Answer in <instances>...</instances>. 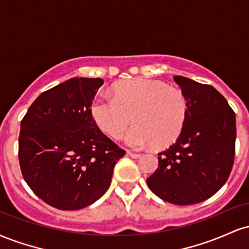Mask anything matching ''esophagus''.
<instances>
[{
	"label": "esophagus",
	"mask_w": 249,
	"mask_h": 249,
	"mask_svg": "<svg viewBox=\"0 0 249 249\" xmlns=\"http://www.w3.org/2000/svg\"><path fill=\"white\" fill-rule=\"evenodd\" d=\"M127 156H128V157H131V158L137 159V158H139V157H141L142 154H139V153H134V152H131V151H128V152H127Z\"/></svg>",
	"instance_id": "1"
}]
</instances>
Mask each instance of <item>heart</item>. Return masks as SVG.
Masks as SVG:
<instances>
[{
	"label": "heart",
	"instance_id": "b5f03b06",
	"mask_svg": "<svg viewBox=\"0 0 249 249\" xmlns=\"http://www.w3.org/2000/svg\"><path fill=\"white\" fill-rule=\"evenodd\" d=\"M90 113L97 126L115 139L121 138L132 119L134 126L125 136L128 146L166 147L185 126L188 103L180 89L139 77L116 84L113 98L98 93L91 102Z\"/></svg>",
	"mask_w": 249,
	"mask_h": 249
}]
</instances>
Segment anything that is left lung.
I'll list each match as a JSON object with an SVG mask.
<instances>
[{
  "mask_svg": "<svg viewBox=\"0 0 249 249\" xmlns=\"http://www.w3.org/2000/svg\"><path fill=\"white\" fill-rule=\"evenodd\" d=\"M188 103L180 136L158 153L159 166L146 179L150 190L174 205H193L214 196L230 177L235 157V113L211 85L176 76Z\"/></svg>",
  "mask_w": 249,
  "mask_h": 249,
  "instance_id": "8db88e82",
  "label": "left lung"
}]
</instances>
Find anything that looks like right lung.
<instances>
[{
	"mask_svg": "<svg viewBox=\"0 0 249 249\" xmlns=\"http://www.w3.org/2000/svg\"><path fill=\"white\" fill-rule=\"evenodd\" d=\"M103 83L82 77L61 83L37 97L21 122L22 176L39 199L58 210H81L101 198L125 154L91 117Z\"/></svg>",
	"mask_w": 249,
	"mask_h": 249,
	"instance_id": "add662e5",
	"label": "right lung"
}]
</instances>
